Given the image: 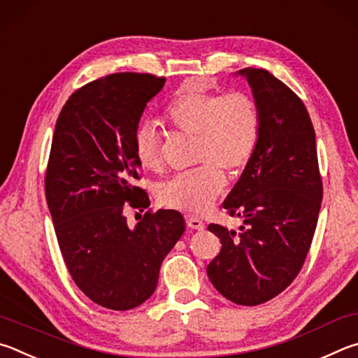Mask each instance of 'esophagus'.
<instances>
[{
    "label": "esophagus",
    "instance_id": "34e87169",
    "mask_svg": "<svg viewBox=\"0 0 358 358\" xmlns=\"http://www.w3.org/2000/svg\"><path fill=\"white\" fill-rule=\"evenodd\" d=\"M187 227L192 229L201 231V229H204V223L196 217H187Z\"/></svg>",
    "mask_w": 358,
    "mask_h": 358
}]
</instances>
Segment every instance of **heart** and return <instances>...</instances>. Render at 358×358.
<instances>
[{"label":"heart","instance_id":"obj_1","mask_svg":"<svg viewBox=\"0 0 358 358\" xmlns=\"http://www.w3.org/2000/svg\"><path fill=\"white\" fill-rule=\"evenodd\" d=\"M163 122L196 140V163L189 173L163 182L157 196L169 209L201 214L224 187V174L239 171L252 160L261 138V111L247 92H214L185 83L163 110ZM134 152L144 169L160 166V136L150 122L138 125Z\"/></svg>","mask_w":358,"mask_h":358}]
</instances>
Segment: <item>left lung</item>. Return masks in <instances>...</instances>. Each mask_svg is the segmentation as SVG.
Segmentation results:
<instances>
[{
  "mask_svg": "<svg viewBox=\"0 0 358 358\" xmlns=\"http://www.w3.org/2000/svg\"><path fill=\"white\" fill-rule=\"evenodd\" d=\"M253 91L261 138L223 208L243 218L239 231L209 224L222 250L208 266L215 289L237 305L278 296L302 268L322 201L316 135L305 105L264 69L236 72Z\"/></svg>",
  "mask_w": 358,
  "mask_h": 358,
  "instance_id": "1",
  "label": "left lung"
}]
</instances>
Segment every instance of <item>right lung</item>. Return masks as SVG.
I'll return each instance as SVG.
<instances>
[{"label": "right lung", "mask_w": 358, "mask_h": 358, "mask_svg": "<svg viewBox=\"0 0 358 358\" xmlns=\"http://www.w3.org/2000/svg\"><path fill=\"white\" fill-rule=\"evenodd\" d=\"M163 86L165 78L150 73L99 78L69 97L55 127L45 196L59 250L75 285L108 310H131L152 296L185 229L178 210L146 212L134 228L124 215V203L150 204L134 185L141 168L134 136Z\"/></svg>", "instance_id": "obj_1"}]
</instances>
